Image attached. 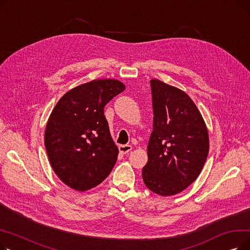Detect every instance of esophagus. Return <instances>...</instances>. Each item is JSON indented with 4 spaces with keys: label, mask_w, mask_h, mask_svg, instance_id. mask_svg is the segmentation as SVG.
I'll return each mask as SVG.
<instances>
[{
    "label": "esophagus",
    "mask_w": 250,
    "mask_h": 250,
    "mask_svg": "<svg viewBox=\"0 0 250 250\" xmlns=\"http://www.w3.org/2000/svg\"><path fill=\"white\" fill-rule=\"evenodd\" d=\"M120 152L121 153H123V154H126V153H128L130 150H132V146L130 145H122V146H120Z\"/></svg>",
    "instance_id": "34e87169"
}]
</instances>
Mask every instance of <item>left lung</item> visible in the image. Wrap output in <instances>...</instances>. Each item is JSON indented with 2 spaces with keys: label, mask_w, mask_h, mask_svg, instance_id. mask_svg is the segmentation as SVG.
Returning <instances> with one entry per match:
<instances>
[{
  "label": "left lung",
  "mask_w": 250,
  "mask_h": 250,
  "mask_svg": "<svg viewBox=\"0 0 250 250\" xmlns=\"http://www.w3.org/2000/svg\"><path fill=\"white\" fill-rule=\"evenodd\" d=\"M153 132L143 180L153 192H181L198 178L208 153L203 116L190 97L178 88L153 79Z\"/></svg>",
  "instance_id": "8db88e82"
}]
</instances>
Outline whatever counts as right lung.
I'll return each instance as SVG.
<instances>
[{"label": "right lung", "instance_id": "add662e5", "mask_svg": "<svg viewBox=\"0 0 250 250\" xmlns=\"http://www.w3.org/2000/svg\"><path fill=\"white\" fill-rule=\"evenodd\" d=\"M125 89L113 79L91 81L67 92L52 110L44 145L54 171L71 188H95L111 172L118 149L104 106Z\"/></svg>", "mask_w": 250, "mask_h": 250}]
</instances>
